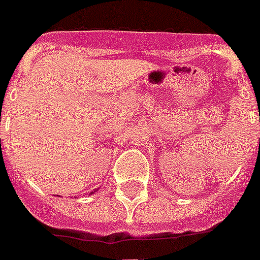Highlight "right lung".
Here are the masks:
<instances>
[{
    "label": "right lung",
    "mask_w": 260,
    "mask_h": 260,
    "mask_svg": "<svg viewBox=\"0 0 260 260\" xmlns=\"http://www.w3.org/2000/svg\"><path fill=\"white\" fill-rule=\"evenodd\" d=\"M95 191H96V189H94V192H95Z\"/></svg>",
    "instance_id": "1"
}]
</instances>
